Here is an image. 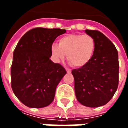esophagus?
<instances>
[{"label":"esophagus","instance_id":"obj_1","mask_svg":"<svg viewBox=\"0 0 128 128\" xmlns=\"http://www.w3.org/2000/svg\"><path fill=\"white\" fill-rule=\"evenodd\" d=\"M66 72H68V73L71 72V70H70V69H66Z\"/></svg>","mask_w":128,"mask_h":128}]
</instances>
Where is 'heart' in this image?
I'll use <instances>...</instances> for the list:
<instances>
[{"instance_id": "heart-1", "label": "heart", "mask_w": 128, "mask_h": 128, "mask_svg": "<svg viewBox=\"0 0 128 128\" xmlns=\"http://www.w3.org/2000/svg\"><path fill=\"white\" fill-rule=\"evenodd\" d=\"M96 42L90 35L68 34L59 40L58 45L53 44L50 53L53 60L59 63L65 55L73 66L81 68L88 63L94 55Z\"/></svg>"}]
</instances>
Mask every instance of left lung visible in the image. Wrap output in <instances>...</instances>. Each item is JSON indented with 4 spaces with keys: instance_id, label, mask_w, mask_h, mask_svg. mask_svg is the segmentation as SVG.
<instances>
[{
    "instance_id": "left-lung-1",
    "label": "left lung",
    "mask_w": 128,
    "mask_h": 128,
    "mask_svg": "<svg viewBox=\"0 0 128 128\" xmlns=\"http://www.w3.org/2000/svg\"><path fill=\"white\" fill-rule=\"evenodd\" d=\"M94 38L95 51L86 66L73 69L75 96L83 106L96 108L112 98L118 84V51L107 37L96 30H85Z\"/></svg>"
}]
</instances>
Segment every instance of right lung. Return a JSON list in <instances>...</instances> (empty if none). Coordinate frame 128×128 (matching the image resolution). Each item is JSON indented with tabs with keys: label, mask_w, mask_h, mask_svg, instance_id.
Returning a JSON list of instances; mask_svg holds the SVG:
<instances>
[{
	"label": "right lung",
	"mask_w": 128,
	"mask_h": 128,
	"mask_svg": "<svg viewBox=\"0 0 128 128\" xmlns=\"http://www.w3.org/2000/svg\"><path fill=\"white\" fill-rule=\"evenodd\" d=\"M64 33L65 29H32L21 38L14 51L12 88L27 107L44 108L53 102L56 87L66 71L50 60V47Z\"/></svg>",
	"instance_id": "1"
}]
</instances>
